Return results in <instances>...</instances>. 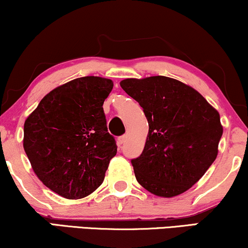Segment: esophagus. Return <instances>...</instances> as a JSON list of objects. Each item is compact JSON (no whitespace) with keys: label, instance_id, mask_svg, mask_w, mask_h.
I'll use <instances>...</instances> for the list:
<instances>
[{"label":"esophagus","instance_id":"obj_1","mask_svg":"<svg viewBox=\"0 0 248 248\" xmlns=\"http://www.w3.org/2000/svg\"><path fill=\"white\" fill-rule=\"evenodd\" d=\"M127 142V135H122L118 139V144L119 145H122V144H124Z\"/></svg>","mask_w":248,"mask_h":248}]
</instances>
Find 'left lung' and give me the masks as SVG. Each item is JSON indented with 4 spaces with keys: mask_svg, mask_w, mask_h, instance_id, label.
I'll return each mask as SVG.
<instances>
[{
    "mask_svg": "<svg viewBox=\"0 0 248 248\" xmlns=\"http://www.w3.org/2000/svg\"><path fill=\"white\" fill-rule=\"evenodd\" d=\"M149 122L145 146L133 159L135 176L155 196L173 198L193 186L217 156L220 114L196 89L168 77L124 79Z\"/></svg>",
    "mask_w": 248,
    "mask_h": 248,
    "instance_id": "8db88e82",
    "label": "left lung"
}]
</instances>
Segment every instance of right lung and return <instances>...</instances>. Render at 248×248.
I'll list each match as a JSON object with an SVG mask.
<instances>
[{
	"label": "right lung",
	"mask_w": 248,
	"mask_h": 248,
	"mask_svg": "<svg viewBox=\"0 0 248 248\" xmlns=\"http://www.w3.org/2000/svg\"><path fill=\"white\" fill-rule=\"evenodd\" d=\"M113 81L78 78L41 99L24 124L23 145L34 173L66 199H81L103 183L117 144L103 109Z\"/></svg>",
	"instance_id": "1"
}]
</instances>
